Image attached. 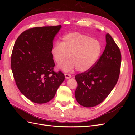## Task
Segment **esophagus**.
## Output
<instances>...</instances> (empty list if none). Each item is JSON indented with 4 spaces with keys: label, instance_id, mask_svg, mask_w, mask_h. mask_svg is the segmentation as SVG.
I'll return each instance as SVG.
<instances>
[{
    "label": "esophagus",
    "instance_id": "esophagus-1",
    "mask_svg": "<svg viewBox=\"0 0 135 135\" xmlns=\"http://www.w3.org/2000/svg\"><path fill=\"white\" fill-rule=\"evenodd\" d=\"M65 76L66 79H69V78H70L71 77V75L70 74H67V73H65Z\"/></svg>",
    "mask_w": 135,
    "mask_h": 135
}]
</instances>
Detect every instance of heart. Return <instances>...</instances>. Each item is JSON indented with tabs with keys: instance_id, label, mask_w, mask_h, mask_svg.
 <instances>
[{
	"instance_id": "1",
	"label": "heart",
	"mask_w": 135,
	"mask_h": 135,
	"mask_svg": "<svg viewBox=\"0 0 135 135\" xmlns=\"http://www.w3.org/2000/svg\"><path fill=\"white\" fill-rule=\"evenodd\" d=\"M102 51L99 41L79 32H74L65 35L62 42L57 41L51 50L53 58L59 65L70 60L62 66L65 71L75 68L79 72L91 69L99 60Z\"/></svg>"
}]
</instances>
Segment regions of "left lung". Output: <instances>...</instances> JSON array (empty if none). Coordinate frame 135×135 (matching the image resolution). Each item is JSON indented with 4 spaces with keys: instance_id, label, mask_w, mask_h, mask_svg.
I'll list each match as a JSON object with an SVG mask.
<instances>
[{
    "instance_id": "left-lung-1",
    "label": "left lung",
    "mask_w": 135,
    "mask_h": 135,
    "mask_svg": "<svg viewBox=\"0 0 135 135\" xmlns=\"http://www.w3.org/2000/svg\"><path fill=\"white\" fill-rule=\"evenodd\" d=\"M105 49L94 66L75 76L78 86L75 96L84 107H93L103 102L113 90L119 79L121 53L109 33L106 35Z\"/></svg>"
}]
</instances>
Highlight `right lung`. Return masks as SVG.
<instances>
[{
	"label": "right lung",
	"instance_id": "obj_1",
	"mask_svg": "<svg viewBox=\"0 0 135 135\" xmlns=\"http://www.w3.org/2000/svg\"><path fill=\"white\" fill-rule=\"evenodd\" d=\"M61 27L29 28L16 40L11 55V69L16 85L33 103L44 104L54 97L65 79L62 72L54 70L53 40Z\"/></svg>",
	"mask_w": 135,
	"mask_h": 135
}]
</instances>
